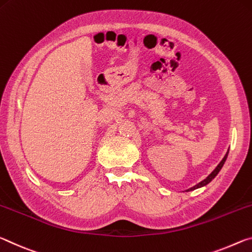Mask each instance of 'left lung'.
<instances>
[{
	"label": "left lung",
	"mask_w": 252,
	"mask_h": 252,
	"mask_svg": "<svg viewBox=\"0 0 252 252\" xmlns=\"http://www.w3.org/2000/svg\"><path fill=\"white\" fill-rule=\"evenodd\" d=\"M228 153H229V151L226 152V154L224 155V158H222V160L221 162L218 164V166L214 168L213 170V172L211 173V174H210L207 179H204L203 181H201V182L199 183V184H196V185H194V187L193 188H191V189H187V191H193V189H199V188H202V187H204V185H207V184H209L210 182H211V181L214 179V177L217 176V174L218 173L220 172V170L222 168V166H223V164H224V162H225V159H226V158H228Z\"/></svg>",
	"instance_id": "1"
}]
</instances>
